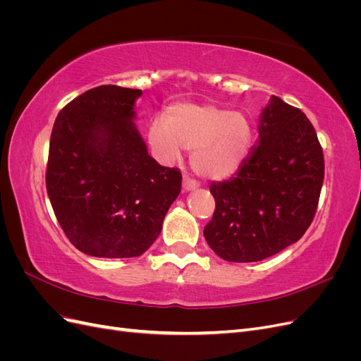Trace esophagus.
Here are the masks:
<instances>
[{"label": "esophagus", "instance_id": "obj_1", "mask_svg": "<svg viewBox=\"0 0 361 361\" xmlns=\"http://www.w3.org/2000/svg\"><path fill=\"white\" fill-rule=\"evenodd\" d=\"M197 187H199V182H197V180H194V179H191V178H188V176H183L182 188H183L185 191H191V190H195Z\"/></svg>", "mask_w": 361, "mask_h": 361}]
</instances>
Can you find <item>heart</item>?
I'll list each match as a JSON object with an SVG mask.
<instances>
[{"label":"heart","instance_id":"1","mask_svg":"<svg viewBox=\"0 0 361 361\" xmlns=\"http://www.w3.org/2000/svg\"><path fill=\"white\" fill-rule=\"evenodd\" d=\"M253 138L250 120L238 111L211 104H173L166 118H152L147 140L166 162L176 161L182 147L191 152V166L200 176L224 179L233 174Z\"/></svg>","mask_w":361,"mask_h":361}]
</instances>
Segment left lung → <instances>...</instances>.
<instances>
[{
    "label": "left lung",
    "mask_w": 361,
    "mask_h": 361,
    "mask_svg": "<svg viewBox=\"0 0 361 361\" xmlns=\"http://www.w3.org/2000/svg\"><path fill=\"white\" fill-rule=\"evenodd\" d=\"M324 170L307 116L272 96L256 147L233 178L211 183L215 211L203 231L207 245L227 262H259L297 243L318 209Z\"/></svg>",
    "instance_id": "1"
}]
</instances>
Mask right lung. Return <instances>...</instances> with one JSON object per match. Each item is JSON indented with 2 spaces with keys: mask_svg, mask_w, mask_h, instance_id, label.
Segmentation results:
<instances>
[{
  "mask_svg": "<svg viewBox=\"0 0 361 361\" xmlns=\"http://www.w3.org/2000/svg\"><path fill=\"white\" fill-rule=\"evenodd\" d=\"M141 90L99 85L75 97L52 128L47 191L73 247L135 257L157 241L182 174L147 154L133 123Z\"/></svg>",
  "mask_w": 361,
  "mask_h": 361,
  "instance_id": "add662e5",
  "label": "right lung"
}]
</instances>
